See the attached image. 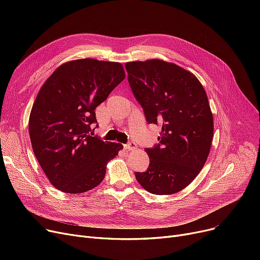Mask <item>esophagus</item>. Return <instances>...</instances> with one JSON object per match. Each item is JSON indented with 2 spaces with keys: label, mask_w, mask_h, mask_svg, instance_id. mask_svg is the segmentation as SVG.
Listing matches in <instances>:
<instances>
[{
  "label": "esophagus",
  "mask_w": 260,
  "mask_h": 260,
  "mask_svg": "<svg viewBox=\"0 0 260 260\" xmlns=\"http://www.w3.org/2000/svg\"><path fill=\"white\" fill-rule=\"evenodd\" d=\"M136 148H137V144L135 142H129L124 145V149H126V151H135Z\"/></svg>",
  "instance_id": "obj_1"
}]
</instances>
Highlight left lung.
Masks as SVG:
<instances>
[{
  "instance_id": "obj_1",
  "label": "left lung",
  "mask_w": 260,
  "mask_h": 260,
  "mask_svg": "<svg viewBox=\"0 0 260 260\" xmlns=\"http://www.w3.org/2000/svg\"><path fill=\"white\" fill-rule=\"evenodd\" d=\"M128 83L148 124L161 126L159 143L145 148L149 167L135 173L147 192L171 195L185 188L210 154L214 120L208 95L190 72L158 59L127 62Z\"/></svg>"
}]
</instances>
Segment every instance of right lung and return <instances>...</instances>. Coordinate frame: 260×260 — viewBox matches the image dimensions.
<instances>
[{"instance_id":"right-lung-1","label":"right lung","mask_w":260,"mask_h":260,"mask_svg":"<svg viewBox=\"0 0 260 260\" xmlns=\"http://www.w3.org/2000/svg\"><path fill=\"white\" fill-rule=\"evenodd\" d=\"M121 63L80 59L59 66L39 90L29 116L35 156L49 182L67 194L99 185L123 145L92 137L94 109L124 80Z\"/></svg>"}]
</instances>
